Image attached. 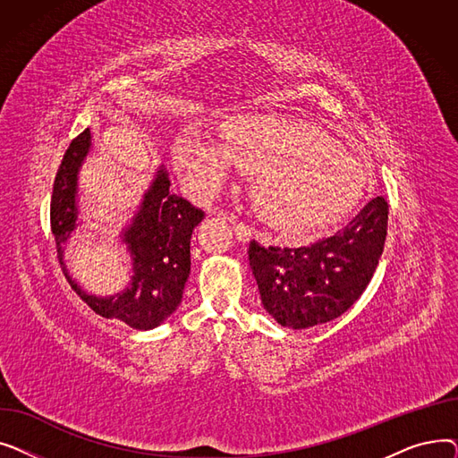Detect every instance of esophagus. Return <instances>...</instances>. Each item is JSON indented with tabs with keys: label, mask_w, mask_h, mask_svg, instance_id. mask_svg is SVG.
I'll return each mask as SVG.
<instances>
[{
	"label": "esophagus",
	"mask_w": 458,
	"mask_h": 458,
	"mask_svg": "<svg viewBox=\"0 0 458 458\" xmlns=\"http://www.w3.org/2000/svg\"><path fill=\"white\" fill-rule=\"evenodd\" d=\"M232 221V225H233V232H235V235H237V239L239 242H249V239L252 237V228L250 226H247L245 223H237L235 219H230Z\"/></svg>",
	"instance_id": "obj_1"
}]
</instances>
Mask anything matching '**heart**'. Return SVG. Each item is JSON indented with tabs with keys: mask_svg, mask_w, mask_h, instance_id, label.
<instances>
[{
	"mask_svg": "<svg viewBox=\"0 0 458 458\" xmlns=\"http://www.w3.org/2000/svg\"><path fill=\"white\" fill-rule=\"evenodd\" d=\"M174 157L191 185L213 192L232 163L254 174L259 219L285 233H308L338 221L360 199L366 171L342 144L306 120L242 114L225 124L219 142L189 128Z\"/></svg>",
	"mask_w": 458,
	"mask_h": 458,
	"instance_id": "b5f03b06",
	"label": "heart"
}]
</instances>
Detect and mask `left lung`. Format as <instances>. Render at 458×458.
Segmentation results:
<instances>
[{"instance_id":"1","label":"left lung","mask_w":458,"mask_h":458,"mask_svg":"<svg viewBox=\"0 0 458 458\" xmlns=\"http://www.w3.org/2000/svg\"><path fill=\"white\" fill-rule=\"evenodd\" d=\"M386 230L388 202L375 197L345 228L310 247L250 242L249 261L263 308L278 325L293 330L340 318L368 287Z\"/></svg>"}]
</instances>
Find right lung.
Segmentation results:
<instances>
[{
	"instance_id": "1",
	"label": "right lung",
	"mask_w": 458,
	"mask_h": 458,
	"mask_svg": "<svg viewBox=\"0 0 458 458\" xmlns=\"http://www.w3.org/2000/svg\"><path fill=\"white\" fill-rule=\"evenodd\" d=\"M90 140L92 135L87 128L70 142L54 182L50 216L57 258L72 290H76L96 314L118 319L137 330H150L171 318L182 302L191 273V235L204 219V211L168 192L171 180L161 163L130 223L118 235L131 258L130 282L109 297L85 292L66 267L64 245L81 225L78 180L92 147Z\"/></svg>"
}]
</instances>
